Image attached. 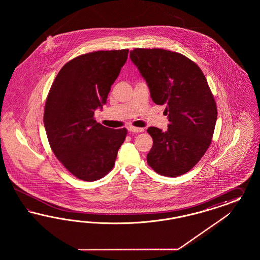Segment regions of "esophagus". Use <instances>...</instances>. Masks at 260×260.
<instances>
[{
	"label": "esophagus",
	"mask_w": 260,
	"mask_h": 260,
	"mask_svg": "<svg viewBox=\"0 0 260 260\" xmlns=\"http://www.w3.org/2000/svg\"><path fill=\"white\" fill-rule=\"evenodd\" d=\"M127 129H128L131 133H136V134L143 133V132H144V128H143V127H136V126H128Z\"/></svg>",
	"instance_id": "esophagus-1"
}]
</instances>
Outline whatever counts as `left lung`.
Wrapping results in <instances>:
<instances>
[{"label": "left lung", "instance_id": "8db88e82", "mask_svg": "<svg viewBox=\"0 0 260 260\" xmlns=\"http://www.w3.org/2000/svg\"><path fill=\"white\" fill-rule=\"evenodd\" d=\"M129 57L150 88L152 101L165 105L168 131L150 126L153 145L147 161L169 177L188 173L213 139L217 109L204 73L186 56L161 48H134Z\"/></svg>", "mask_w": 260, "mask_h": 260}]
</instances>
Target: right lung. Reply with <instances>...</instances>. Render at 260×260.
<instances>
[{"instance_id":"obj_1","label":"right lung","mask_w":260,"mask_h":260,"mask_svg":"<svg viewBox=\"0 0 260 260\" xmlns=\"http://www.w3.org/2000/svg\"><path fill=\"white\" fill-rule=\"evenodd\" d=\"M127 54L128 49H121L78 56L63 66L49 89L44 111L47 139L57 159L81 180L110 173L125 141V127L104 126L93 115L107 102Z\"/></svg>"}]
</instances>
